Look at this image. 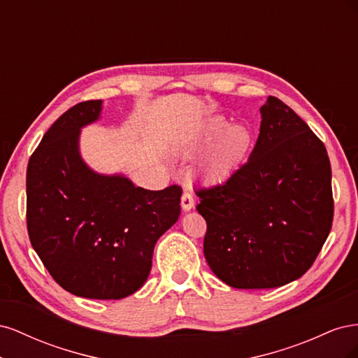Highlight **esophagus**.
<instances>
[{
    "mask_svg": "<svg viewBox=\"0 0 358 358\" xmlns=\"http://www.w3.org/2000/svg\"><path fill=\"white\" fill-rule=\"evenodd\" d=\"M194 203H196V200H194L192 194H191V192H188V191H183V194H182V199H180L182 209L185 210V212L191 210V209L194 208Z\"/></svg>",
    "mask_w": 358,
    "mask_h": 358,
    "instance_id": "obj_1",
    "label": "esophagus"
}]
</instances>
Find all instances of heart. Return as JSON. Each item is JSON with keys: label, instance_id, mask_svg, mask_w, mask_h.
<instances>
[{"label": "heart", "instance_id": "1", "mask_svg": "<svg viewBox=\"0 0 358 358\" xmlns=\"http://www.w3.org/2000/svg\"><path fill=\"white\" fill-rule=\"evenodd\" d=\"M199 162V175L208 180H220L239 169L254 146V134L245 125H233L221 116L210 117L187 146L189 152L204 148Z\"/></svg>", "mask_w": 358, "mask_h": 358}]
</instances>
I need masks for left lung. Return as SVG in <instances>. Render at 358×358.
Listing matches in <instances>:
<instances>
[{
    "label": "left lung",
    "mask_w": 358,
    "mask_h": 358,
    "mask_svg": "<svg viewBox=\"0 0 358 358\" xmlns=\"http://www.w3.org/2000/svg\"><path fill=\"white\" fill-rule=\"evenodd\" d=\"M249 159L210 188L197 189L206 220L203 251L233 288H276L305 275L333 222L327 150L308 124L268 96Z\"/></svg>",
    "instance_id": "8db88e82"
}]
</instances>
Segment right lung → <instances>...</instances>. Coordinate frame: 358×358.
I'll return each instance as SVG.
<instances>
[{
    "label": "right lung",
    "instance_id": "right-lung-1",
    "mask_svg": "<svg viewBox=\"0 0 358 358\" xmlns=\"http://www.w3.org/2000/svg\"><path fill=\"white\" fill-rule=\"evenodd\" d=\"M101 104L73 106L43 136L27 169V227L32 248L64 289L119 300L148 279L157 241L180 215L182 188L149 191L85 164L80 128L100 117Z\"/></svg>",
    "mask_w": 358,
    "mask_h": 358
}]
</instances>
